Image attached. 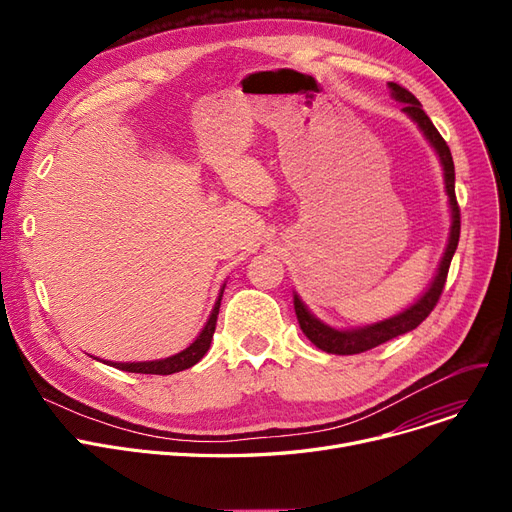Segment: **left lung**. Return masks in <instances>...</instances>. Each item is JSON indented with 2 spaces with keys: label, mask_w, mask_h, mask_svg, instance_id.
Returning <instances> with one entry per match:
<instances>
[{
  "label": "left lung",
  "mask_w": 512,
  "mask_h": 512,
  "mask_svg": "<svg viewBox=\"0 0 512 512\" xmlns=\"http://www.w3.org/2000/svg\"><path fill=\"white\" fill-rule=\"evenodd\" d=\"M388 87L392 89V95L405 103V112L419 124V128L423 130L425 137L429 139V143L434 145V149L440 155V161L444 166V180H446V193L450 197V209H452V230H450V240H448V247L444 253V259L440 263V270L438 276L434 278L432 286L423 294V297L409 307L407 311H402L400 315L380 321V324H373L361 330H351V332H338L332 330L328 326L321 324L317 321L307 307L299 301V297H294V311H297V319L301 324V330L305 332V336L317 346L321 351L332 353V355H359L369 351V348L380 346L400 334L411 332L415 330L421 321L434 311V307L438 305L440 297H442V290L448 278V267L452 261V255L456 251V245H459V236H461V207L459 201H456L454 195V161L450 155V149L446 145V141L442 139V134L438 132V128L432 124V120L427 118V114L421 110V103L419 99L407 91L405 87H400L396 83H388Z\"/></svg>",
  "instance_id": "8db88e82"
}]
</instances>
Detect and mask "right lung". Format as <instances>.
<instances>
[{
	"label": "right lung",
	"instance_id": "add662e5",
	"mask_svg": "<svg viewBox=\"0 0 512 512\" xmlns=\"http://www.w3.org/2000/svg\"><path fill=\"white\" fill-rule=\"evenodd\" d=\"M224 294V290H222ZM222 294L218 303H215L211 317L205 324L203 332L199 334V338L186 348V351L168 357V359H161V361H149V363H110L112 367H118L122 371H130V373H153V375H172L178 373L182 369L193 367L195 363H199L203 359V355L209 351V344L215 332V324H218V313H220V301H222Z\"/></svg>",
	"mask_w": 512,
	"mask_h": 512
}]
</instances>
